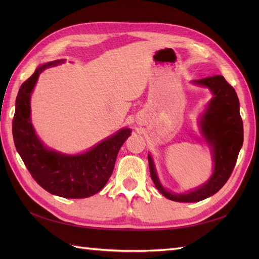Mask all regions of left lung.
<instances>
[{"instance_id":"obj_1","label":"left lung","mask_w":259,"mask_h":259,"mask_svg":"<svg viewBox=\"0 0 259 259\" xmlns=\"http://www.w3.org/2000/svg\"><path fill=\"white\" fill-rule=\"evenodd\" d=\"M194 83L209 88L213 96L199 121L203 138L211 147L214 163L211 177L205 185L187 194H174L164 189L160 184L152 158L148 155L150 176L156 188L168 199L179 202L200 201L221 190L233 172L244 141L239 100L234 88L223 75L195 80Z\"/></svg>"}]
</instances>
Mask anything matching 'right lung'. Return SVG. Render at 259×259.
Masks as SVG:
<instances>
[{"label": "right lung", "instance_id": "obj_1", "mask_svg": "<svg viewBox=\"0 0 259 259\" xmlns=\"http://www.w3.org/2000/svg\"><path fill=\"white\" fill-rule=\"evenodd\" d=\"M63 62L64 60H56L40 65L22 83L15 101L12 131L16 150L33 179L52 195L76 199L96 195L108 183L118 152L131 130L121 129L90 150L74 156L54 151L43 145L31 122V93L43 71Z\"/></svg>", "mask_w": 259, "mask_h": 259}]
</instances>
